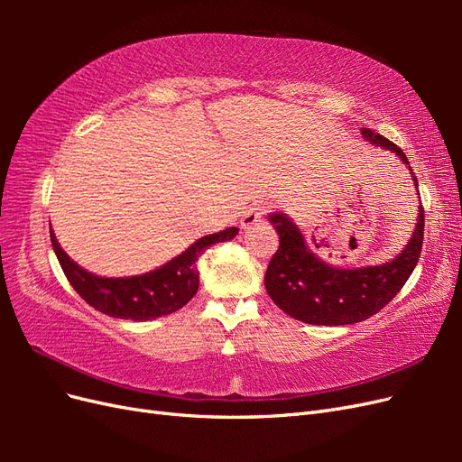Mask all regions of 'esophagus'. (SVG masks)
I'll list each match as a JSON object with an SVG mask.
<instances>
[{
  "mask_svg": "<svg viewBox=\"0 0 462 462\" xmlns=\"http://www.w3.org/2000/svg\"><path fill=\"white\" fill-rule=\"evenodd\" d=\"M265 212H268V206H265V204H253V206H250V208L246 209V214H245L243 219H241L243 227H245V229L253 227L256 221H260V219L263 217Z\"/></svg>",
  "mask_w": 462,
  "mask_h": 462,
  "instance_id": "1",
  "label": "esophagus"
}]
</instances>
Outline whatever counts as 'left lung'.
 I'll use <instances>...</instances> for the list:
<instances>
[{"instance_id": "1", "label": "left lung", "mask_w": 462, "mask_h": 462, "mask_svg": "<svg viewBox=\"0 0 462 462\" xmlns=\"http://www.w3.org/2000/svg\"><path fill=\"white\" fill-rule=\"evenodd\" d=\"M362 134L372 144L395 152L411 167L402 150L385 136L372 129H362ZM270 221L279 235V248L265 270V289L285 314L314 326L356 324L380 312L407 283L422 253V206L407 248L387 263L360 270H341L321 262L283 214H273Z\"/></svg>"}]
</instances>
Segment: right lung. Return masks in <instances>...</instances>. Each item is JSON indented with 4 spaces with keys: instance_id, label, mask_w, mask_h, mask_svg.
Returning a JSON list of instances; mask_svg holds the SVG:
<instances>
[{
    "instance_id": "right-lung-1",
    "label": "right lung",
    "mask_w": 462,
    "mask_h": 462,
    "mask_svg": "<svg viewBox=\"0 0 462 462\" xmlns=\"http://www.w3.org/2000/svg\"><path fill=\"white\" fill-rule=\"evenodd\" d=\"M236 233H239V229L229 227L202 236V239L190 245L183 254H179L171 262H167L162 268L150 273L107 279L82 270L79 263H75L63 253V248L50 229L51 246L55 254H58L61 270L79 295L92 309L111 318L134 321L153 319L183 309L199 291V256L216 243L231 241Z\"/></svg>"
}]
</instances>
